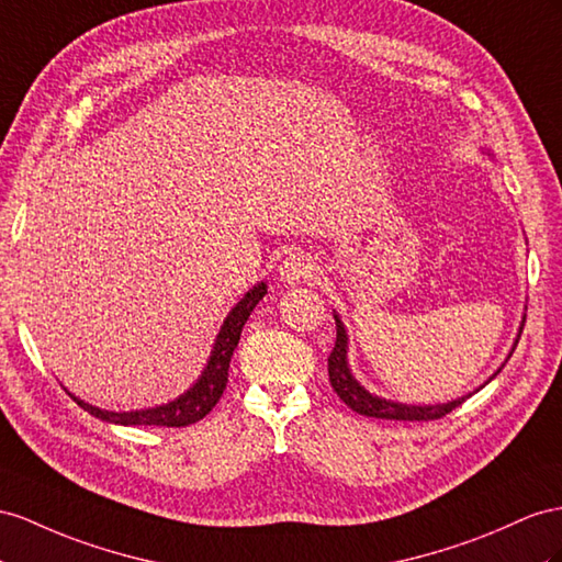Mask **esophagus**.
<instances>
[{"label":"esophagus","instance_id":"esophagus-1","mask_svg":"<svg viewBox=\"0 0 562 562\" xmlns=\"http://www.w3.org/2000/svg\"><path fill=\"white\" fill-rule=\"evenodd\" d=\"M313 272H315L313 258H311L308 254L294 251V254L286 256L284 261L280 263L278 278H280V282H284V284H299L301 280L313 278Z\"/></svg>","mask_w":562,"mask_h":562}]
</instances>
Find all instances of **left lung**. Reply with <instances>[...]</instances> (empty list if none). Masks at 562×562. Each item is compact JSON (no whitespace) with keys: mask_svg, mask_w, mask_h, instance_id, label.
Listing matches in <instances>:
<instances>
[{"mask_svg":"<svg viewBox=\"0 0 562 562\" xmlns=\"http://www.w3.org/2000/svg\"><path fill=\"white\" fill-rule=\"evenodd\" d=\"M482 154H486L488 158H494L492 149H482ZM335 323H337V341H335L333 353H329V358H327V372H329V382H333V390L337 392V396L344 401V404H347L351 411H356L358 415H368V418H382V420H435V418H441V415H446V413H451L453 408H458L468 396H472L474 392H480L482 386H486L488 382H492L498 375L501 368L508 363V358L513 356V351L517 347V339H520V335H522L525 318L520 323V329H517V337H515L513 347H510V351L506 356V361L501 363V368L494 372V375L488 378L484 384H480L474 392L446 401V404H404V401L384 398V396H378V394L368 392L366 386L358 382L356 375L351 372V366H349V333H347V327H344L337 311H335Z\"/></svg>","mask_w":562,"mask_h":562,"instance_id":"1","label":"left lung"}]
</instances>
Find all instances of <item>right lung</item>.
I'll return each instance as SVG.
<instances>
[{
  "label": "right lung",
  "instance_id": "obj_1",
  "mask_svg": "<svg viewBox=\"0 0 562 562\" xmlns=\"http://www.w3.org/2000/svg\"><path fill=\"white\" fill-rule=\"evenodd\" d=\"M266 294H268V284L256 282L251 290L237 301L233 311L227 313V318L223 321L218 335H215L211 356H209L204 370H201V375L196 378V382L180 396L168 401V404H158V406L139 408V411H104V408L88 404V401H82L76 394H70V392L68 394L74 396V401L82 411H88L90 415H94V418L111 423V425L184 427V425H192V423L201 420L221 401L223 390L227 384L229 358H233L235 347L239 344L241 327L249 321L251 311Z\"/></svg>",
  "mask_w": 562,
  "mask_h": 562
}]
</instances>
